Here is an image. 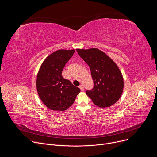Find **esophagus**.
Wrapping results in <instances>:
<instances>
[{"label": "esophagus", "mask_w": 157, "mask_h": 157, "mask_svg": "<svg viewBox=\"0 0 157 157\" xmlns=\"http://www.w3.org/2000/svg\"><path fill=\"white\" fill-rule=\"evenodd\" d=\"M79 88H80V89H81V91H83L84 90V86H83L82 85H80V86H79Z\"/></svg>", "instance_id": "34e87169"}]
</instances>
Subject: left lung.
Instances as JSON below:
<instances>
[{"label": "left lung", "mask_w": 157, "mask_h": 157, "mask_svg": "<svg viewBox=\"0 0 157 157\" xmlns=\"http://www.w3.org/2000/svg\"><path fill=\"white\" fill-rule=\"evenodd\" d=\"M76 51L90 68L94 81L93 89L86 91V94L99 107H108L116 103L122 94L124 84L117 64L98 48Z\"/></svg>", "instance_id": "1"}]
</instances>
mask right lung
<instances>
[{"label": "right lung", "mask_w": 157, "mask_h": 157, "mask_svg": "<svg viewBox=\"0 0 157 157\" xmlns=\"http://www.w3.org/2000/svg\"><path fill=\"white\" fill-rule=\"evenodd\" d=\"M75 50H58L43 61L37 74L36 86L38 96L48 108L64 111L73 104L80 89L62 76L66 63Z\"/></svg>", "instance_id": "add662e5"}]
</instances>
